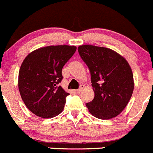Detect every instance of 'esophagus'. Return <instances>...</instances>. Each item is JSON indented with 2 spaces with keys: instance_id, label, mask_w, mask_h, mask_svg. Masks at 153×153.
I'll use <instances>...</instances> for the list:
<instances>
[{
  "instance_id": "obj_1",
  "label": "esophagus",
  "mask_w": 153,
  "mask_h": 153,
  "mask_svg": "<svg viewBox=\"0 0 153 153\" xmlns=\"http://www.w3.org/2000/svg\"><path fill=\"white\" fill-rule=\"evenodd\" d=\"M84 89V85H81L80 87L79 88V89H77L76 90V92H77V93H79V92H81L82 91V89Z\"/></svg>"
}]
</instances>
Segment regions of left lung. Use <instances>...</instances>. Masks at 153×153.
I'll return each instance as SVG.
<instances>
[{
    "instance_id": "1",
    "label": "left lung",
    "mask_w": 153,
    "mask_h": 153,
    "mask_svg": "<svg viewBox=\"0 0 153 153\" xmlns=\"http://www.w3.org/2000/svg\"><path fill=\"white\" fill-rule=\"evenodd\" d=\"M78 51L89 67L95 92L86 107L97 118L116 117L125 108L134 91V76L128 62L107 48L84 45L78 47Z\"/></svg>"
}]
</instances>
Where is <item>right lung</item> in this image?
<instances>
[{
  "label": "right lung",
  "instance_id": "obj_1",
  "mask_svg": "<svg viewBox=\"0 0 153 153\" xmlns=\"http://www.w3.org/2000/svg\"><path fill=\"white\" fill-rule=\"evenodd\" d=\"M76 50V46H47L28 54L19 72L21 98L33 114L42 118L59 114L70 94L59 83L62 68Z\"/></svg>",
  "mask_w": 153,
  "mask_h": 153
}]
</instances>
